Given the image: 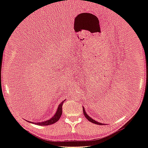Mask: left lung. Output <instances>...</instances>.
<instances>
[{
    "label": "left lung",
    "mask_w": 148,
    "mask_h": 148,
    "mask_svg": "<svg viewBox=\"0 0 148 148\" xmlns=\"http://www.w3.org/2000/svg\"><path fill=\"white\" fill-rule=\"evenodd\" d=\"M83 114H84V116H85V117H86L89 121H90L91 122H92V123H93L97 124V125H105L104 123H100V122H97V121L95 120L94 119H92L91 117H89V116L86 114V111H85V109L84 108V107H83Z\"/></svg>",
    "instance_id": "8db88e82"
}]
</instances>
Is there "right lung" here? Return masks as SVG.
I'll return each instance as SVG.
<instances>
[{
  "mask_svg": "<svg viewBox=\"0 0 148 148\" xmlns=\"http://www.w3.org/2000/svg\"><path fill=\"white\" fill-rule=\"evenodd\" d=\"M65 101V99L62 101L59 105V106H58V107H57V109L56 110V112L55 113L54 115H53V117H52L50 119H49L47 120H45V121H42V122H30V121H28V120H26V121L29 123H31L40 125V126H45V125H52V124L55 123L60 119V118L61 117L62 114V105H63V103Z\"/></svg>",
  "mask_w": 148,
  "mask_h": 148,
  "instance_id": "1",
  "label": "right lung"
}]
</instances>
